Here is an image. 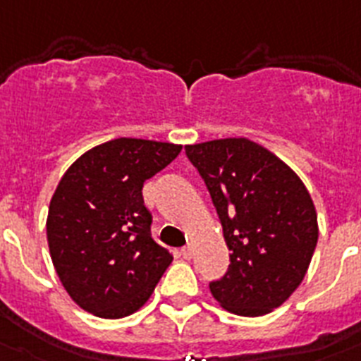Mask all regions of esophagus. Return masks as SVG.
<instances>
[{
  "instance_id": "1",
  "label": "esophagus",
  "mask_w": 361,
  "mask_h": 361,
  "mask_svg": "<svg viewBox=\"0 0 361 361\" xmlns=\"http://www.w3.org/2000/svg\"><path fill=\"white\" fill-rule=\"evenodd\" d=\"M180 252H183V256H184V258H186V260H190V258H192V256H193V247L192 245L183 247V249H180Z\"/></svg>"
}]
</instances>
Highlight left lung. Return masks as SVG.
Listing matches in <instances>:
<instances>
[{"instance_id": "left-lung-1", "label": "left lung", "mask_w": 361, "mask_h": 361, "mask_svg": "<svg viewBox=\"0 0 361 361\" xmlns=\"http://www.w3.org/2000/svg\"><path fill=\"white\" fill-rule=\"evenodd\" d=\"M207 184L231 251V266L210 282L214 299L236 315L258 317L290 299L317 245V214L297 173L247 138L186 145Z\"/></svg>"}]
</instances>
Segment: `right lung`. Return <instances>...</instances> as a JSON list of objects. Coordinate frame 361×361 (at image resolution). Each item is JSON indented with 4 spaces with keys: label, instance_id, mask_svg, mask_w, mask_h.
I'll return each instance as SVG.
<instances>
[{
    "label": "right lung",
    "instance_id": "add662e5",
    "mask_svg": "<svg viewBox=\"0 0 361 361\" xmlns=\"http://www.w3.org/2000/svg\"><path fill=\"white\" fill-rule=\"evenodd\" d=\"M183 145L116 138L71 164L47 212V245L64 290L86 312L120 319L147 302L173 260L151 238L142 188Z\"/></svg>",
    "mask_w": 361,
    "mask_h": 361
}]
</instances>
